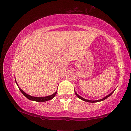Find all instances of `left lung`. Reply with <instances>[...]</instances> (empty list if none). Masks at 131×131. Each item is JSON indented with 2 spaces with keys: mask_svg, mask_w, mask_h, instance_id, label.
Segmentation results:
<instances>
[{
  "mask_svg": "<svg viewBox=\"0 0 131 131\" xmlns=\"http://www.w3.org/2000/svg\"><path fill=\"white\" fill-rule=\"evenodd\" d=\"M115 91V90L113 91H112V92L110 93V94H108V95H107V96H105V97H103V98H102V99H99V100H96V101H91V100H88V99H85V98H83V97H81V96H80V95H79L78 94H77V93L76 92V91L74 90V92H75V94H76V96L79 97V99H81V100H83V101H85V102H91V103H95V102H101V101H104L105 100V99H106V98H107L108 97H109L111 95H112L113 93L114 92V91Z\"/></svg>",
  "mask_w": 131,
  "mask_h": 131,
  "instance_id": "left-lung-1",
  "label": "left lung"
}]
</instances>
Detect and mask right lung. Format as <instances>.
Returning a JSON list of instances; mask_svg holds the SVG:
<instances>
[{"instance_id": "1", "label": "right lung", "mask_w": 131, "mask_h": 131, "mask_svg": "<svg viewBox=\"0 0 131 131\" xmlns=\"http://www.w3.org/2000/svg\"><path fill=\"white\" fill-rule=\"evenodd\" d=\"M15 83H16V84H17V85H18V84H17V81H16V80H15ZM18 87L19 90L21 91V92L23 93V94L26 97H27L28 99H30V100H31V101H36V102H46V101L51 100V99H52V98H54L55 95H56L57 92V90L55 92L54 94H53L51 95H49V96H44V97H35V96H30V95H28L27 94H26V93L24 92L23 90L21 89V88L19 87L18 85Z\"/></svg>"}]
</instances>
